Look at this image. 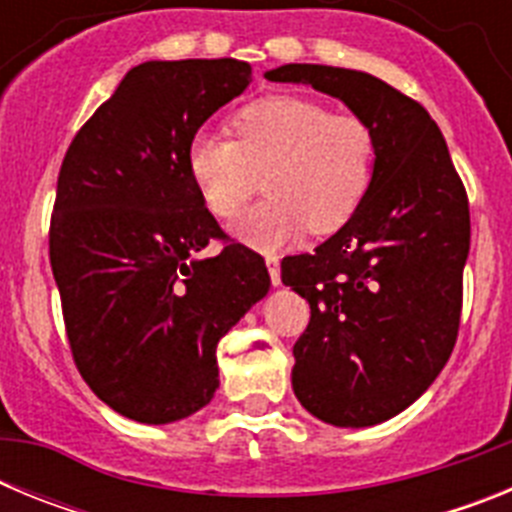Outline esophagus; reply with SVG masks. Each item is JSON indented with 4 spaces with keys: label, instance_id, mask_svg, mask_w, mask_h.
Here are the masks:
<instances>
[{
    "label": "esophagus",
    "instance_id": "34e87169",
    "mask_svg": "<svg viewBox=\"0 0 512 512\" xmlns=\"http://www.w3.org/2000/svg\"><path fill=\"white\" fill-rule=\"evenodd\" d=\"M266 269H269L271 284H274V287H279V284H282V269H279V259L269 256V259H266Z\"/></svg>",
    "mask_w": 512,
    "mask_h": 512
}]
</instances>
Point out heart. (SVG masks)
<instances>
[{"mask_svg": "<svg viewBox=\"0 0 512 512\" xmlns=\"http://www.w3.org/2000/svg\"><path fill=\"white\" fill-rule=\"evenodd\" d=\"M235 140L200 130L187 146V171L217 220H233L259 189L261 205L235 225L259 251H279L310 228L341 230L364 202L374 174L372 128L356 115L295 94L256 99L233 117Z\"/></svg>", "mask_w": 512, "mask_h": 512, "instance_id": "1", "label": "heart"}]
</instances>
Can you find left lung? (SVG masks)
Returning a JSON list of instances; mask_svg holds the SVG:
<instances>
[{
	"label": "left lung",
	"mask_w": 512,
	"mask_h": 512,
	"mask_svg": "<svg viewBox=\"0 0 512 512\" xmlns=\"http://www.w3.org/2000/svg\"><path fill=\"white\" fill-rule=\"evenodd\" d=\"M264 76L341 99L374 133L364 202L315 253L284 259L282 282L310 302L292 348L302 408L338 428L384 423L431 387L454 351L467 192L431 115L377 76L320 63Z\"/></svg>",
	"instance_id": "obj_1"
}]
</instances>
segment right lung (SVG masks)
<instances>
[{"instance_id":"obj_1","label":"right lung","mask_w":512,"mask_h":512,"mask_svg":"<svg viewBox=\"0 0 512 512\" xmlns=\"http://www.w3.org/2000/svg\"><path fill=\"white\" fill-rule=\"evenodd\" d=\"M251 81L235 58L140 63L61 164L51 266L71 354L94 395L138 423L205 408L217 341L271 287L241 243L207 256L225 235L187 171L192 135Z\"/></svg>"}]
</instances>
